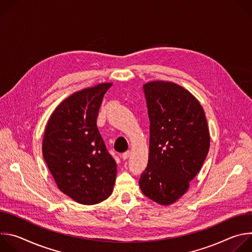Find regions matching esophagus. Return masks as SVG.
Here are the masks:
<instances>
[{"mask_svg":"<svg viewBox=\"0 0 252 252\" xmlns=\"http://www.w3.org/2000/svg\"><path fill=\"white\" fill-rule=\"evenodd\" d=\"M130 156V152L129 151H127V152H126V153H124V154H122V156H121V158L125 160V159H127L128 158V157Z\"/></svg>","mask_w":252,"mask_h":252,"instance_id":"1","label":"esophagus"}]
</instances>
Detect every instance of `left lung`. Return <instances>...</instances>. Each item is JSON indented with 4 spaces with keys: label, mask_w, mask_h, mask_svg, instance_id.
I'll list each match as a JSON object with an SVG mask.
<instances>
[{
    "label": "left lung",
    "mask_w": 252,
    "mask_h": 252,
    "mask_svg": "<svg viewBox=\"0 0 252 252\" xmlns=\"http://www.w3.org/2000/svg\"><path fill=\"white\" fill-rule=\"evenodd\" d=\"M150 118L149 163L139 179L147 197L169 205L189 189L208 154L210 134L204 111L187 89L172 82L143 85Z\"/></svg>",
    "instance_id": "left-lung-1"
}]
</instances>
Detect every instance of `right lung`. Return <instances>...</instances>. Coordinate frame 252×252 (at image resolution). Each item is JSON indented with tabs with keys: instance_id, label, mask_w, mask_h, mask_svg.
I'll list each match as a JSON object with an SVG mask.
<instances>
[{
	"instance_id": "right-lung-1",
	"label": "right lung",
	"mask_w": 252,
	"mask_h": 252,
	"mask_svg": "<svg viewBox=\"0 0 252 252\" xmlns=\"http://www.w3.org/2000/svg\"><path fill=\"white\" fill-rule=\"evenodd\" d=\"M112 83L71 94L52 113L43 139V157L59 189L75 201L93 205L114 189L117 163L96 126L102 97Z\"/></svg>"
}]
</instances>
